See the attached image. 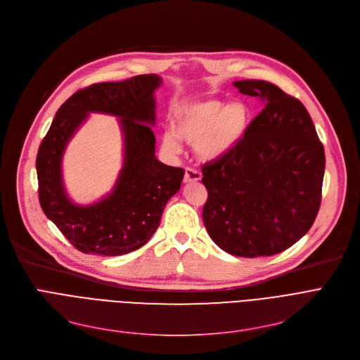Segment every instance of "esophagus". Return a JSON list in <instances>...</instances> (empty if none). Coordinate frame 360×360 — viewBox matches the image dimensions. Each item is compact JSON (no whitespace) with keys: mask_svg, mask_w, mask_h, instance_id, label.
Returning a JSON list of instances; mask_svg holds the SVG:
<instances>
[{"mask_svg":"<svg viewBox=\"0 0 360 360\" xmlns=\"http://www.w3.org/2000/svg\"><path fill=\"white\" fill-rule=\"evenodd\" d=\"M201 179V172H198L194 167H186L185 169V175H184V182H198Z\"/></svg>","mask_w":360,"mask_h":360,"instance_id":"esophagus-1","label":"esophagus"}]
</instances>
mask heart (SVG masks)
I'll list each match as a JSON object with an SVG mask.
<instances>
[{
	"instance_id": "heart-1",
	"label": "heart",
	"mask_w": 360,
	"mask_h": 360,
	"mask_svg": "<svg viewBox=\"0 0 360 360\" xmlns=\"http://www.w3.org/2000/svg\"><path fill=\"white\" fill-rule=\"evenodd\" d=\"M251 122L250 108L242 102L223 103L209 99L188 105L176 113L175 131L166 129L162 144L166 151L178 155L181 140L194 144L197 156L214 162L238 147Z\"/></svg>"
}]
</instances>
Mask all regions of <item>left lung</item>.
Masks as SVG:
<instances>
[{
	"label": "left lung",
	"mask_w": 360,
	"mask_h": 360,
	"mask_svg": "<svg viewBox=\"0 0 360 360\" xmlns=\"http://www.w3.org/2000/svg\"><path fill=\"white\" fill-rule=\"evenodd\" d=\"M233 84L264 108L235 150L201 167L209 193L202 221L223 251L270 257L290 248L315 221L324 147L299 99L264 80Z\"/></svg>",
	"instance_id": "left-lung-1"
}]
</instances>
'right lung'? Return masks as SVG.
<instances>
[{"mask_svg": "<svg viewBox=\"0 0 360 360\" xmlns=\"http://www.w3.org/2000/svg\"><path fill=\"white\" fill-rule=\"evenodd\" d=\"M162 79L136 75L124 82L98 83L75 91L56 112L36 158L39 202L45 216L84 254L124 255L136 251L160 224L169 198L178 193L182 167L155 156L156 121L153 93ZM90 111L120 118L124 132V165L114 191L90 206L74 205L66 195L60 160L70 136Z\"/></svg>", "mask_w": 360, "mask_h": 360, "instance_id": "right-lung-1", "label": "right lung"}]
</instances>
